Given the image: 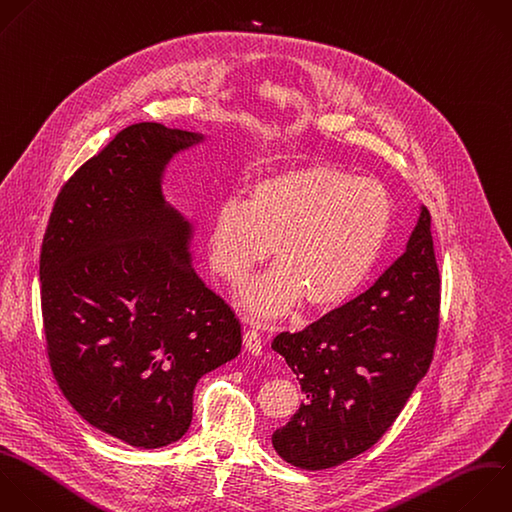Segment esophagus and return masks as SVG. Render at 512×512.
<instances>
[{"label":"esophagus","instance_id":"1","mask_svg":"<svg viewBox=\"0 0 512 512\" xmlns=\"http://www.w3.org/2000/svg\"><path fill=\"white\" fill-rule=\"evenodd\" d=\"M244 346H246L248 352H252V354H256V356H260V354L264 352L262 336H260V332H258L256 328H248V330L244 332Z\"/></svg>","mask_w":512,"mask_h":512}]
</instances>
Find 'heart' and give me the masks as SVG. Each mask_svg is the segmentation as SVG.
I'll return each mask as SVG.
<instances>
[{
  "label": "heart",
  "instance_id": "1",
  "mask_svg": "<svg viewBox=\"0 0 512 512\" xmlns=\"http://www.w3.org/2000/svg\"><path fill=\"white\" fill-rule=\"evenodd\" d=\"M392 224V198L374 178L314 164L258 180L248 200H224L210 226V264L242 284L270 256L278 264L244 292L260 316L332 308L374 268Z\"/></svg>",
  "mask_w": 512,
  "mask_h": 512
}]
</instances>
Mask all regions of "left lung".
Instances as JSON below:
<instances>
[{
	"mask_svg": "<svg viewBox=\"0 0 512 512\" xmlns=\"http://www.w3.org/2000/svg\"><path fill=\"white\" fill-rule=\"evenodd\" d=\"M438 322L440 274L422 208L406 252L366 292L274 338L304 394L298 412L272 434L276 452L320 470L376 444L426 374Z\"/></svg>",
	"mask_w": 512,
	"mask_h": 512,
	"instance_id": "left-lung-1",
	"label": "left lung"
}]
</instances>
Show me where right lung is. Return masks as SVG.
<instances>
[{
    "instance_id": "add662e5",
    "label": "right lung",
    "mask_w": 512,
    "mask_h": 512,
    "mask_svg": "<svg viewBox=\"0 0 512 512\" xmlns=\"http://www.w3.org/2000/svg\"><path fill=\"white\" fill-rule=\"evenodd\" d=\"M200 138L124 128L62 186L40 250L52 374L92 426L160 448L192 422L196 382L240 352L232 308L194 272L190 234L160 196L170 156Z\"/></svg>"
}]
</instances>
